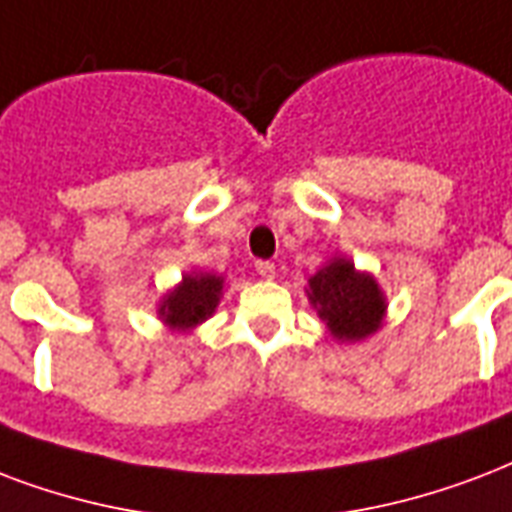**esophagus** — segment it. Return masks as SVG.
<instances>
[{
    "label": "esophagus",
    "mask_w": 512,
    "mask_h": 512,
    "mask_svg": "<svg viewBox=\"0 0 512 512\" xmlns=\"http://www.w3.org/2000/svg\"><path fill=\"white\" fill-rule=\"evenodd\" d=\"M255 271L263 276V279H273L276 276V265L268 263V260H257L255 263Z\"/></svg>",
    "instance_id": "34e87169"
}]
</instances>
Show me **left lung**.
Segmentation results:
<instances>
[{
    "label": "left lung",
    "instance_id": "1",
    "mask_svg": "<svg viewBox=\"0 0 512 512\" xmlns=\"http://www.w3.org/2000/svg\"><path fill=\"white\" fill-rule=\"evenodd\" d=\"M308 287V298L338 341H360L381 325L384 295L373 276L354 271L349 260L325 265L308 279Z\"/></svg>",
    "mask_w": 512,
    "mask_h": 512
}]
</instances>
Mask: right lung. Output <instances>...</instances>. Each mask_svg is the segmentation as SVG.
Listing matches in <instances>:
<instances>
[{
  "label": "right lung",
  "mask_w": 512,
  "mask_h": 512,
  "mask_svg": "<svg viewBox=\"0 0 512 512\" xmlns=\"http://www.w3.org/2000/svg\"><path fill=\"white\" fill-rule=\"evenodd\" d=\"M222 276L212 273H193L185 276L169 298H163L161 317L174 330H190L206 317H212L220 303Z\"/></svg>",
  "instance_id": "add662e5"
}]
</instances>
